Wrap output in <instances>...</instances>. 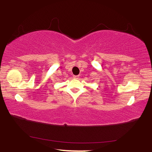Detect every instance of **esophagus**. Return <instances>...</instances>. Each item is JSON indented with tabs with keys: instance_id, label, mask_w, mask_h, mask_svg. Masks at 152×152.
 Listing matches in <instances>:
<instances>
[{
	"instance_id": "esophagus-1",
	"label": "esophagus",
	"mask_w": 152,
	"mask_h": 152,
	"mask_svg": "<svg viewBox=\"0 0 152 152\" xmlns=\"http://www.w3.org/2000/svg\"><path fill=\"white\" fill-rule=\"evenodd\" d=\"M74 78H76V79H78V78H79V76H73Z\"/></svg>"
}]
</instances>
